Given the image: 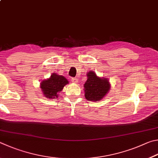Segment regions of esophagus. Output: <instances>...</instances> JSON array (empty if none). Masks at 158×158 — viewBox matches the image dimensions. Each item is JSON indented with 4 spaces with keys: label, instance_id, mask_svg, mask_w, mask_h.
<instances>
[{
    "label": "esophagus",
    "instance_id": "34e87169",
    "mask_svg": "<svg viewBox=\"0 0 158 158\" xmlns=\"http://www.w3.org/2000/svg\"><path fill=\"white\" fill-rule=\"evenodd\" d=\"M71 81L73 82V83H77V82H78V79H77V77H72Z\"/></svg>",
    "mask_w": 158,
    "mask_h": 158
}]
</instances>
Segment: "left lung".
Returning <instances> with one entry per match:
<instances>
[{
    "label": "left lung",
    "mask_w": 158,
    "mask_h": 158,
    "mask_svg": "<svg viewBox=\"0 0 158 158\" xmlns=\"http://www.w3.org/2000/svg\"><path fill=\"white\" fill-rule=\"evenodd\" d=\"M87 73V80L84 85L85 98L88 101H100L110 90L109 81L107 78L97 77L92 71Z\"/></svg>",
    "instance_id": "8db88e82"
}]
</instances>
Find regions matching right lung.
I'll list each match as a JSON object with an SVG mask.
<instances>
[{
    "mask_svg": "<svg viewBox=\"0 0 158 158\" xmlns=\"http://www.w3.org/2000/svg\"><path fill=\"white\" fill-rule=\"evenodd\" d=\"M68 83L69 82L65 77L52 73L49 79L41 82V89L46 97L56 98L58 96V93H60L63 87Z\"/></svg>",
    "mask_w": 158,
    "mask_h": 158,
    "instance_id": "add662e5",
    "label": "right lung"
}]
</instances>
